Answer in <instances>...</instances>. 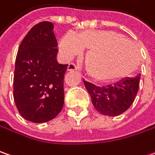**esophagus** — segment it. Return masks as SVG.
<instances>
[{
	"mask_svg": "<svg viewBox=\"0 0 155 155\" xmlns=\"http://www.w3.org/2000/svg\"><path fill=\"white\" fill-rule=\"evenodd\" d=\"M77 70H78V67L73 63L70 64L67 67V71H77Z\"/></svg>",
	"mask_w": 155,
	"mask_h": 155,
	"instance_id": "1",
	"label": "esophagus"
}]
</instances>
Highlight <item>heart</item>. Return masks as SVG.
Segmentation results:
<instances>
[{"mask_svg": "<svg viewBox=\"0 0 155 155\" xmlns=\"http://www.w3.org/2000/svg\"><path fill=\"white\" fill-rule=\"evenodd\" d=\"M89 50L85 65L97 82H112L127 77L137 65L139 52L124 35L113 31L86 29L78 35L67 33L60 42L63 57L71 59Z\"/></svg>", "mask_w": 155, "mask_h": 155, "instance_id": "1", "label": "heart"}]
</instances>
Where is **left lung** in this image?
Instances as JSON below:
<instances>
[{
  "instance_id": "1",
  "label": "left lung",
  "mask_w": 155,
  "mask_h": 155,
  "mask_svg": "<svg viewBox=\"0 0 155 155\" xmlns=\"http://www.w3.org/2000/svg\"><path fill=\"white\" fill-rule=\"evenodd\" d=\"M140 76L127 78L117 84L106 87H97L84 81L94 108L103 115L118 116L132 105L139 91Z\"/></svg>"
}]
</instances>
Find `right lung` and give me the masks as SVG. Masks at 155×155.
I'll return each instance as SVG.
<instances>
[{"label": "right lung", "instance_id": "right-lung-1", "mask_svg": "<svg viewBox=\"0 0 155 155\" xmlns=\"http://www.w3.org/2000/svg\"><path fill=\"white\" fill-rule=\"evenodd\" d=\"M53 23L32 28L20 44L14 73V100L25 120L50 121L62 111L64 78L68 64L57 61L58 42Z\"/></svg>", "mask_w": 155, "mask_h": 155}]
</instances>
